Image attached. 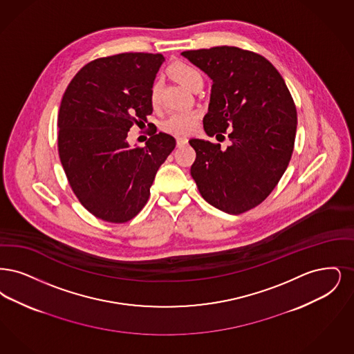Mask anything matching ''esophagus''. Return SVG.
<instances>
[{
	"instance_id": "esophagus-1",
	"label": "esophagus",
	"mask_w": 354,
	"mask_h": 354,
	"mask_svg": "<svg viewBox=\"0 0 354 354\" xmlns=\"http://www.w3.org/2000/svg\"><path fill=\"white\" fill-rule=\"evenodd\" d=\"M176 141H177V147H183L185 144H187V138L185 136H177Z\"/></svg>"
}]
</instances>
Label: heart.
I'll return each mask as SVG.
<instances>
[{"label":"heart","instance_id":"obj_1","mask_svg":"<svg viewBox=\"0 0 354 354\" xmlns=\"http://www.w3.org/2000/svg\"><path fill=\"white\" fill-rule=\"evenodd\" d=\"M170 73L189 90H192L196 84L203 82V77L200 70L196 66L185 62H177L171 64ZM160 97H161V83L160 80H154L149 91V100L153 107H157L160 104ZM198 122H200V112L197 111H176L162 122V129L174 135L189 133L197 128Z\"/></svg>","mask_w":354,"mask_h":354}]
</instances>
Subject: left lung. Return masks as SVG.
Returning <instances> with one entry per match:
<instances>
[{
    "mask_svg": "<svg viewBox=\"0 0 354 354\" xmlns=\"http://www.w3.org/2000/svg\"><path fill=\"white\" fill-rule=\"evenodd\" d=\"M213 80L203 129L229 133L231 145L192 138L190 168L203 200L229 214L254 209L275 189L293 152L297 112L271 62L239 47L181 53Z\"/></svg>",
    "mask_w": 354,
    "mask_h": 354,
    "instance_id": "left-lung-1",
    "label": "left lung"
}]
</instances>
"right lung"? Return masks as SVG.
Returning a JSON list of instances; mask_svg holds the SVG:
<instances>
[{
  "instance_id": "right-lung-1",
  "label": "right lung",
  "mask_w": 354,
  "mask_h": 354,
  "mask_svg": "<svg viewBox=\"0 0 354 354\" xmlns=\"http://www.w3.org/2000/svg\"><path fill=\"white\" fill-rule=\"evenodd\" d=\"M165 61L161 54L123 53L87 63L62 97L58 152L79 202L96 218L124 223L138 216L154 176L176 147L157 133L132 148V125H145L153 107L151 86ZM149 125V124H148Z\"/></svg>"
}]
</instances>
